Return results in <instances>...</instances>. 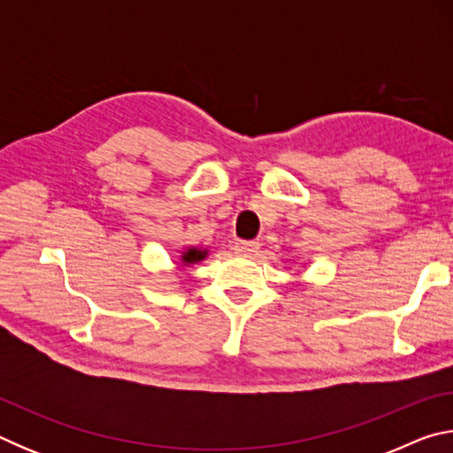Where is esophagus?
Segmentation results:
<instances>
[{"instance_id": "1", "label": "esophagus", "mask_w": 453, "mask_h": 453, "mask_svg": "<svg viewBox=\"0 0 453 453\" xmlns=\"http://www.w3.org/2000/svg\"><path fill=\"white\" fill-rule=\"evenodd\" d=\"M234 251L237 256H243V257H254L257 251H259V243L257 242H235L234 243Z\"/></svg>"}]
</instances>
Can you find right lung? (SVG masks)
I'll use <instances>...</instances> for the list:
<instances>
[{
  "mask_svg": "<svg viewBox=\"0 0 453 453\" xmlns=\"http://www.w3.org/2000/svg\"><path fill=\"white\" fill-rule=\"evenodd\" d=\"M208 254L210 251L208 250H203V248H196V245H191V248H188V250H183L181 251V256H180V262H181V265H191V264H199V262H203L205 257H208Z\"/></svg>",
  "mask_w": 453,
  "mask_h": 453,
  "instance_id": "right-lung-1",
  "label": "right lung"
}]
</instances>
